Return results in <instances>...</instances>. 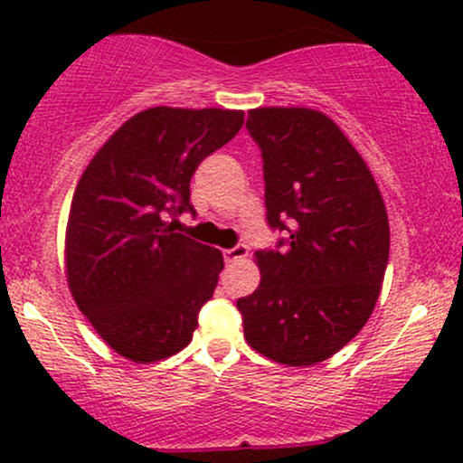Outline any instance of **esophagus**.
<instances>
[{
    "label": "esophagus",
    "mask_w": 463,
    "mask_h": 463,
    "mask_svg": "<svg viewBox=\"0 0 463 463\" xmlns=\"http://www.w3.org/2000/svg\"><path fill=\"white\" fill-rule=\"evenodd\" d=\"M246 257H248V246H246V243H237L235 248L224 250V261L226 263L241 261V259H246Z\"/></svg>",
    "instance_id": "esophagus-1"
}]
</instances>
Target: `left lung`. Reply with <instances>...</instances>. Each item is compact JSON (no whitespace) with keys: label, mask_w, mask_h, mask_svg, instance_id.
<instances>
[{"label":"left lung","mask_w":463,"mask_h":463,"mask_svg":"<svg viewBox=\"0 0 463 463\" xmlns=\"http://www.w3.org/2000/svg\"><path fill=\"white\" fill-rule=\"evenodd\" d=\"M246 128L261 150L265 220L283 232L257 250L261 285L237 300L257 353L311 365L368 322L390 257V224L368 165L326 115L254 109Z\"/></svg>","instance_id":"obj_1"}]
</instances>
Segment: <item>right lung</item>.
Returning a JSON list of instances; mask_svg holds the SVG:
<instances>
[{
    "label": "right lung",
    "mask_w": 463,
    "mask_h": 463,
    "mask_svg": "<svg viewBox=\"0 0 463 463\" xmlns=\"http://www.w3.org/2000/svg\"><path fill=\"white\" fill-rule=\"evenodd\" d=\"M241 126V110L156 106L126 121L84 169L67 222V283L121 357L180 353L213 298L222 252L168 220L195 215L191 176Z\"/></svg>",
    "instance_id": "add662e5"
}]
</instances>
